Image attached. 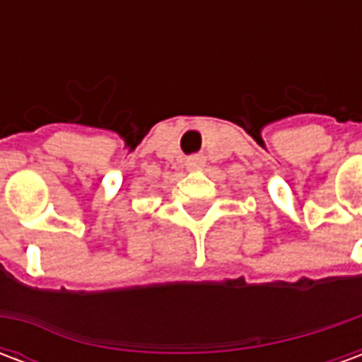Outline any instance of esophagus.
<instances>
[{
	"mask_svg": "<svg viewBox=\"0 0 362 362\" xmlns=\"http://www.w3.org/2000/svg\"><path fill=\"white\" fill-rule=\"evenodd\" d=\"M186 166H188L189 170H199V168L205 166V158L199 157V155H194V157L186 158Z\"/></svg>",
	"mask_w": 362,
	"mask_h": 362,
	"instance_id": "esophagus-1",
	"label": "esophagus"
}]
</instances>
